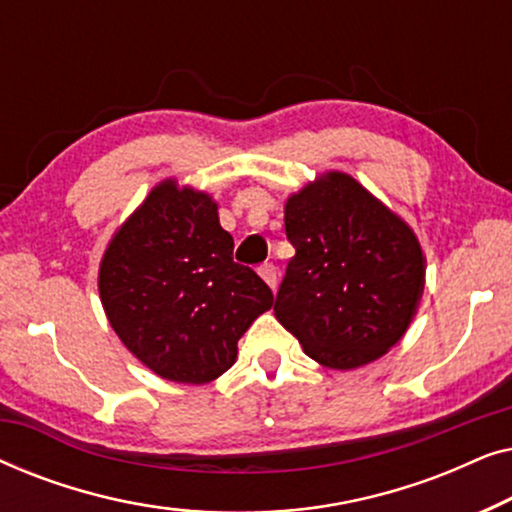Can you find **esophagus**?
<instances>
[{"label":"esophagus","instance_id":"1","mask_svg":"<svg viewBox=\"0 0 512 512\" xmlns=\"http://www.w3.org/2000/svg\"><path fill=\"white\" fill-rule=\"evenodd\" d=\"M258 275H261L263 282L268 284L272 291L277 289V268H275V265H270V263L261 265V268H258Z\"/></svg>","mask_w":512,"mask_h":512}]
</instances>
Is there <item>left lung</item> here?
<instances>
[{"label": "left lung", "instance_id": "1", "mask_svg": "<svg viewBox=\"0 0 512 512\" xmlns=\"http://www.w3.org/2000/svg\"><path fill=\"white\" fill-rule=\"evenodd\" d=\"M284 226L296 256L275 300L279 324L324 368L354 370L387 354L424 293L415 230L338 170L286 198Z\"/></svg>", "mask_w": 512, "mask_h": 512}]
</instances>
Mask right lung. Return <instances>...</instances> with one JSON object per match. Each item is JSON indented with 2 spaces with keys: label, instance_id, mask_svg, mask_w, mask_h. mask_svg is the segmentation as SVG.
Returning a JSON list of instances; mask_svg holds the SVG:
<instances>
[{
  "label": "right lung",
  "instance_id": "right-lung-1",
  "mask_svg": "<svg viewBox=\"0 0 512 512\" xmlns=\"http://www.w3.org/2000/svg\"><path fill=\"white\" fill-rule=\"evenodd\" d=\"M233 237L205 191L163 179L111 237L97 289L111 328L158 377L207 384L275 298L233 261Z\"/></svg>",
  "mask_w": 512,
  "mask_h": 512
}]
</instances>
